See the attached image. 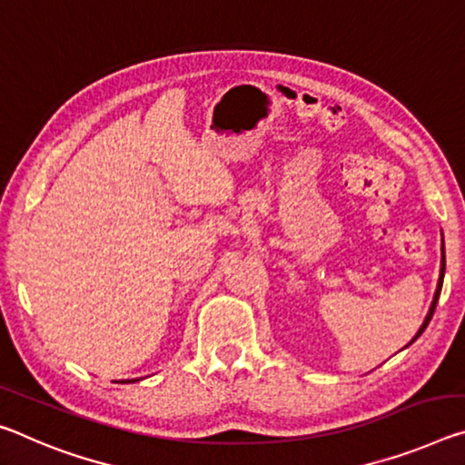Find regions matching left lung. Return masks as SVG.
<instances>
[{
  "mask_svg": "<svg viewBox=\"0 0 465 465\" xmlns=\"http://www.w3.org/2000/svg\"><path fill=\"white\" fill-rule=\"evenodd\" d=\"M443 275H445V244H443V261H440V277H439L437 292H434V300H432V304H430V311H429V314H426V319H424V322H422V327H420V331L416 333V337L411 339V341H416V339L424 333V329L429 327V322H430L432 314H434V308H437V302H439V296H440V287H443ZM411 341H410V343H411ZM410 343H408V345H410Z\"/></svg>",
  "mask_w": 465,
  "mask_h": 465,
  "instance_id": "left-lung-1",
  "label": "left lung"
}]
</instances>
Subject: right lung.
Segmentation results:
<instances>
[{
	"instance_id": "right-lung-1",
	"label": "right lung",
	"mask_w": 465,
	"mask_h": 465,
	"mask_svg": "<svg viewBox=\"0 0 465 465\" xmlns=\"http://www.w3.org/2000/svg\"><path fill=\"white\" fill-rule=\"evenodd\" d=\"M126 382H130V381H126Z\"/></svg>"
}]
</instances>
